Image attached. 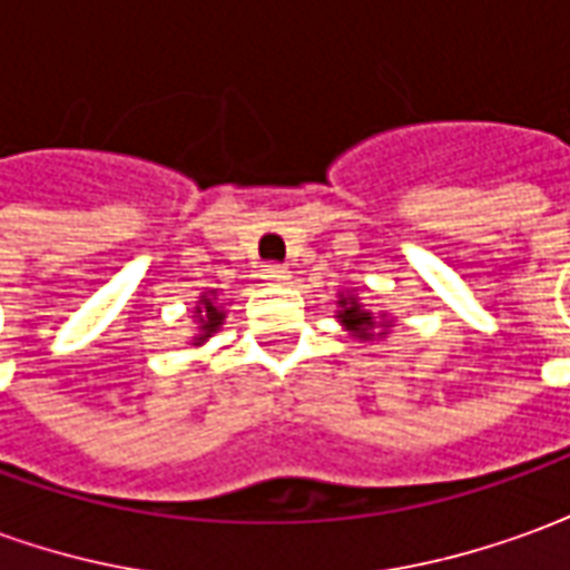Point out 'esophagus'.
Instances as JSON below:
<instances>
[{"instance_id":"34e87169","label":"esophagus","mask_w":570,"mask_h":570,"mask_svg":"<svg viewBox=\"0 0 570 570\" xmlns=\"http://www.w3.org/2000/svg\"><path fill=\"white\" fill-rule=\"evenodd\" d=\"M262 277H265L268 284H286V281H289V272H286L284 265H277V262H268V265H262Z\"/></svg>"}]
</instances>
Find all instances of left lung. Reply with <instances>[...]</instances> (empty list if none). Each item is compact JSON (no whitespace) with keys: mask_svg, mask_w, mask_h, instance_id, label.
Here are the masks:
<instances>
[{"mask_svg":"<svg viewBox=\"0 0 570 570\" xmlns=\"http://www.w3.org/2000/svg\"><path fill=\"white\" fill-rule=\"evenodd\" d=\"M338 321L345 326L347 333H354L357 338H372L375 335V317H372V311H366L360 305L354 296H342L338 298ZM387 326V321L382 323ZM379 335H387V330H379Z\"/></svg>","mask_w":570,"mask_h":570,"instance_id":"left-lung-1","label":"left lung"}]
</instances>
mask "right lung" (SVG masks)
Here are the masks:
<instances>
[{
	"mask_svg": "<svg viewBox=\"0 0 570 570\" xmlns=\"http://www.w3.org/2000/svg\"><path fill=\"white\" fill-rule=\"evenodd\" d=\"M195 317H198V335H195V342L191 345H204L207 338H210L225 321V311L219 308V302H216V293L210 296H200L198 308H195Z\"/></svg>",
	"mask_w": 570,
	"mask_h": 570,
	"instance_id": "1",
	"label": "right lung"
}]
</instances>
